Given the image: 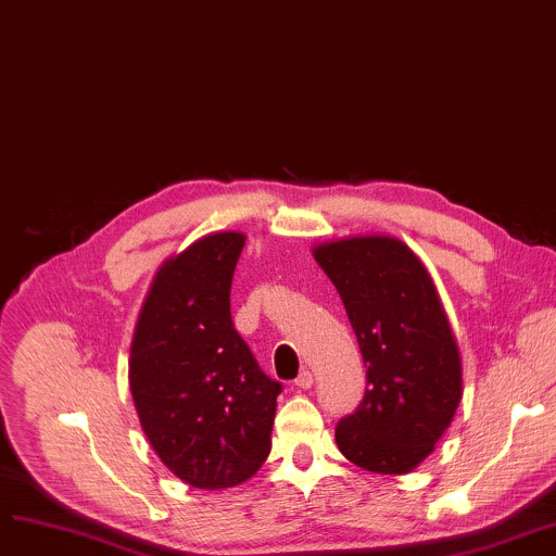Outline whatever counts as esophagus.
<instances>
[{
  "instance_id": "obj_1",
  "label": "esophagus",
  "mask_w": 556,
  "mask_h": 556,
  "mask_svg": "<svg viewBox=\"0 0 556 556\" xmlns=\"http://www.w3.org/2000/svg\"><path fill=\"white\" fill-rule=\"evenodd\" d=\"M313 383H315V376H313V371H308V369H304V371L298 376V381H295V386H298L300 390H308Z\"/></svg>"
}]
</instances>
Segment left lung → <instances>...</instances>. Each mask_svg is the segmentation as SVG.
<instances>
[{"label":"left lung","mask_w":556,"mask_h":556,"mask_svg":"<svg viewBox=\"0 0 556 556\" xmlns=\"http://www.w3.org/2000/svg\"><path fill=\"white\" fill-rule=\"evenodd\" d=\"M367 365V390L336 426L340 453L371 473L403 476L434 451L462 401V358L421 258L396 237L317 243Z\"/></svg>","instance_id":"1"}]
</instances>
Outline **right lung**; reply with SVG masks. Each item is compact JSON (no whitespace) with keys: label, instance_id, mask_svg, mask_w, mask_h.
I'll list each match as a JSON object with an SVG mask.
<instances>
[{"label":"right lung","instance_id":"add662e5","mask_svg":"<svg viewBox=\"0 0 556 556\" xmlns=\"http://www.w3.org/2000/svg\"><path fill=\"white\" fill-rule=\"evenodd\" d=\"M243 245L241 231H214L168 256L130 342L141 430L166 469L202 491L243 484L273 446L281 386L258 369L229 313Z\"/></svg>","mask_w":556,"mask_h":556}]
</instances>
